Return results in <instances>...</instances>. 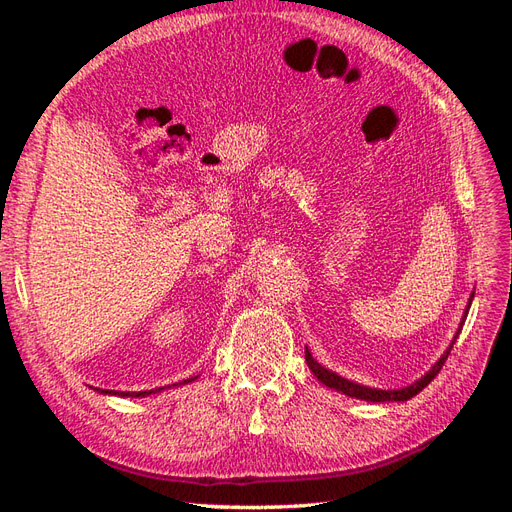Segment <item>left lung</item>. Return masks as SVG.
<instances>
[{"label":"left lung","instance_id":"1","mask_svg":"<svg viewBox=\"0 0 512 512\" xmlns=\"http://www.w3.org/2000/svg\"><path fill=\"white\" fill-rule=\"evenodd\" d=\"M472 299H474V292L470 294L468 307H466V312H463V318H461V322H459V329H457V333H455V337H453L451 346L446 348V352L440 356V359L436 361V365H433V367L427 371L425 376H421V378H418L416 382H412L410 386H404V389L382 391V389H371V386H363V384L350 382V380H346V378H342V376H337L335 371H331V369H327V367H322L318 361H314L312 352H309V350L305 348V361H307V367L314 371V376H316L324 386H329V389H335V391L344 393V395H348V397L365 399V401H374V404H378V401H408V399H412L414 395L421 393V391L425 389V386H427L433 378L438 376V371L442 369L444 361L448 359V354H451L453 344L457 342V337H459V333H461L463 322H466V318H468V309H470V305H472Z\"/></svg>","mask_w":512,"mask_h":512}]
</instances>
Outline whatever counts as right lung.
I'll use <instances>...</instances> for the list:
<instances>
[{
    "instance_id": "add662e5",
    "label": "right lung",
    "mask_w": 512,
    "mask_h": 512,
    "mask_svg": "<svg viewBox=\"0 0 512 512\" xmlns=\"http://www.w3.org/2000/svg\"><path fill=\"white\" fill-rule=\"evenodd\" d=\"M198 376H194V378H188V380H183V382H179V384H188V382H192V380H196ZM170 386H177V384H170ZM166 389V386H162V389H153V391H141V393H123V391H106V389H96L98 393H102V395H117V397H147V395H153V393H162Z\"/></svg>"
}]
</instances>
